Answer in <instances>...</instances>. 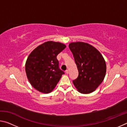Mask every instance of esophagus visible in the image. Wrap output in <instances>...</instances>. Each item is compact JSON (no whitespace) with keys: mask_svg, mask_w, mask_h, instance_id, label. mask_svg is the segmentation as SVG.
<instances>
[{"mask_svg":"<svg viewBox=\"0 0 127 127\" xmlns=\"http://www.w3.org/2000/svg\"><path fill=\"white\" fill-rule=\"evenodd\" d=\"M65 73H66V74H68L69 73V70L68 69L66 70H65Z\"/></svg>","mask_w":127,"mask_h":127,"instance_id":"1","label":"esophagus"}]
</instances>
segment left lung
Segmentation results:
<instances>
[{
	"instance_id": "left-lung-1",
	"label": "left lung",
	"mask_w": 127,
	"mask_h": 127,
	"mask_svg": "<svg viewBox=\"0 0 127 127\" xmlns=\"http://www.w3.org/2000/svg\"><path fill=\"white\" fill-rule=\"evenodd\" d=\"M69 48L78 70V76L73 83L81 93H91L104 79L106 66L104 58L97 49L87 43L72 42Z\"/></svg>"
}]
</instances>
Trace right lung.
I'll use <instances>...</instances> for the list:
<instances>
[{"instance_id": "obj_1", "label": "right lung", "mask_w": 127, "mask_h": 127, "mask_svg": "<svg viewBox=\"0 0 127 127\" xmlns=\"http://www.w3.org/2000/svg\"><path fill=\"white\" fill-rule=\"evenodd\" d=\"M66 48L62 43L47 41L32 51L26 63V72L31 85L40 92L54 89L64 72L59 68L57 55Z\"/></svg>"}]
</instances>
